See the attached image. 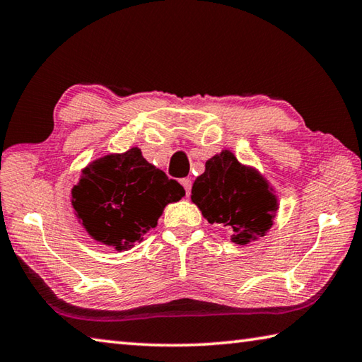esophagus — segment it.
Here are the masks:
<instances>
[{
	"mask_svg": "<svg viewBox=\"0 0 362 362\" xmlns=\"http://www.w3.org/2000/svg\"><path fill=\"white\" fill-rule=\"evenodd\" d=\"M180 183H182V187L185 188V193L188 196L189 192H192V179H182Z\"/></svg>",
	"mask_w": 362,
	"mask_h": 362,
	"instance_id": "1",
	"label": "esophagus"
}]
</instances>
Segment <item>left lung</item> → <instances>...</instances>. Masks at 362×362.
<instances>
[{
    "label": "left lung",
    "instance_id": "obj_1",
    "mask_svg": "<svg viewBox=\"0 0 362 362\" xmlns=\"http://www.w3.org/2000/svg\"><path fill=\"white\" fill-rule=\"evenodd\" d=\"M192 201L207 222L233 230L231 241L240 246L265 236L278 211L276 194L263 175L230 150L207 159L204 174L193 183Z\"/></svg>",
    "mask_w": 362,
    "mask_h": 362
}]
</instances>
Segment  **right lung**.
Wrapping results in <instances>:
<instances>
[{
	"instance_id": "1",
	"label": "right lung",
	"mask_w": 362,
	"mask_h": 362,
	"mask_svg": "<svg viewBox=\"0 0 362 362\" xmlns=\"http://www.w3.org/2000/svg\"><path fill=\"white\" fill-rule=\"evenodd\" d=\"M185 189L156 169L137 146L112 153L83 169L71 189V206L79 222L97 243L127 250L140 243L169 203Z\"/></svg>"
}]
</instances>
